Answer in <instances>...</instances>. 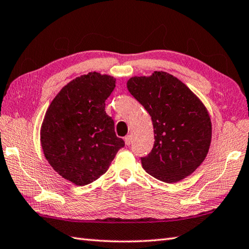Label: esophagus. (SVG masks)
I'll list each match as a JSON object with an SVG mask.
<instances>
[{
  "label": "esophagus",
  "instance_id": "34e87169",
  "mask_svg": "<svg viewBox=\"0 0 249 249\" xmlns=\"http://www.w3.org/2000/svg\"><path fill=\"white\" fill-rule=\"evenodd\" d=\"M132 141H133V136H132V134H129L124 137V142H125L126 146H130Z\"/></svg>",
  "mask_w": 249,
  "mask_h": 249
}]
</instances>
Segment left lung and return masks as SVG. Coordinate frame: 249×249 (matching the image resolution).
Returning a JSON list of instances; mask_svg holds the SVG:
<instances>
[{
	"instance_id": "obj_1",
	"label": "left lung",
	"mask_w": 249,
	"mask_h": 249,
	"mask_svg": "<svg viewBox=\"0 0 249 249\" xmlns=\"http://www.w3.org/2000/svg\"><path fill=\"white\" fill-rule=\"evenodd\" d=\"M126 87L151 116L154 143L142 158V168L166 183L178 182L200 166L212 139L207 107L184 83L164 71L133 76Z\"/></svg>"
}]
</instances>
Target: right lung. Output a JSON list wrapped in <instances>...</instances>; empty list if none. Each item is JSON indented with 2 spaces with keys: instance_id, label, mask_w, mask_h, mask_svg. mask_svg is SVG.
Segmentation results:
<instances>
[{
  "instance_id": "add662e5",
  "label": "right lung",
  "mask_w": 249,
  "mask_h": 249,
  "mask_svg": "<svg viewBox=\"0 0 249 249\" xmlns=\"http://www.w3.org/2000/svg\"><path fill=\"white\" fill-rule=\"evenodd\" d=\"M115 84L113 76L96 71L78 76L60 89L46 112L40 130L43 153L52 168L75 185L100 178L124 146L106 113Z\"/></svg>"
}]
</instances>
